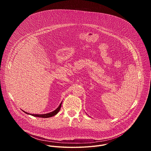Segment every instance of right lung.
Returning a JSON list of instances; mask_svg holds the SVG:
<instances>
[{
	"label": "right lung",
	"instance_id": "right-lung-1",
	"mask_svg": "<svg viewBox=\"0 0 151 151\" xmlns=\"http://www.w3.org/2000/svg\"><path fill=\"white\" fill-rule=\"evenodd\" d=\"M61 104H62V102L60 103V104L59 105V106L57 107V108L55 111L52 112H50V113H48V114H39V115H38V114H32V115L34 116H36V117H40V118H50V117H52V116L55 115L56 114H57V113L60 111V110L61 109ZM24 112H25L26 114H29V113L26 112L25 111H24Z\"/></svg>",
	"mask_w": 151,
	"mask_h": 151
}]
</instances>
